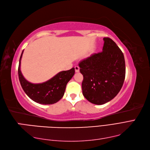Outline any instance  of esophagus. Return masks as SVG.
<instances>
[{
    "label": "esophagus",
    "mask_w": 150,
    "mask_h": 150,
    "mask_svg": "<svg viewBox=\"0 0 150 150\" xmlns=\"http://www.w3.org/2000/svg\"><path fill=\"white\" fill-rule=\"evenodd\" d=\"M75 71H76V72H79V66H75Z\"/></svg>",
    "instance_id": "obj_1"
}]
</instances>
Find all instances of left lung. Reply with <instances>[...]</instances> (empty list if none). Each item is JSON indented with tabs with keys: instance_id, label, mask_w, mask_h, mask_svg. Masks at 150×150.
Returning a JSON list of instances; mask_svg holds the SVG:
<instances>
[{
	"instance_id": "obj_1",
	"label": "left lung",
	"mask_w": 150,
	"mask_h": 150,
	"mask_svg": "<svg viewBox=\"0 0 150 150\" xmlns=\"http://www.w3.org/2000/svg\"><path fill=\"white\" fill-rule=\"evenodd\" d=\"M103 52L92 54L80 62L83 76V95L91 103L102 105L115 98L125 78L122 52L112 40L104 38Z\"/></svg>"
}]
</instances>
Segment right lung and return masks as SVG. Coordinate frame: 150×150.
Segmentation results:
<instances>
[{
    "instance_id": "1",
    "label": "right lung",
    "mask_w": 150,
    "mask_h": 150,
    "mask_svg": "<svg viewBox=\"0 0 150 150\" xmlns=\"http://www.w3.org/2000/svg\"><path fill=\"white\" fill-rule=\"evenodd\" d=\"M21 53L18 66V77L23 90L32 100L41 104H53L57 103L64 96L67 83L74 76L75 70L73 67L70 70L58 72L48 81L42 83L34 84L28 81L23 77L20 70Z\"/></svg>"
}]
</instances>
